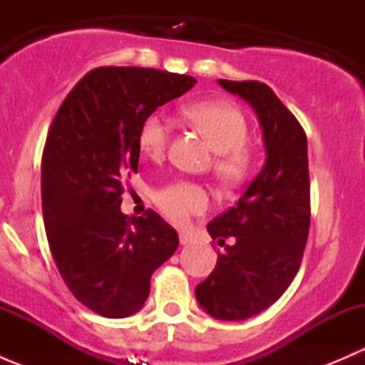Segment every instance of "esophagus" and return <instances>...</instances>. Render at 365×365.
Returning a JSON list of instances; mask_svg holds the SVG:
<instances>
[{
  "label": "esophagus",
  "mask_w": 365,
  "mask_h": 365,
  "mask_svg": "<svg viewBox=\"0 0 365 365\" xmlns=\"http://www.w3.org/2000/svg\"><path fill=\"white\" fill-rule=\"evenodd\" d=\"M192 242H194L192 235L180 233V244H182V245H189V244H192Z\"/></svg>",
  "instance_id": "esophagus-1"
}]
</instances>
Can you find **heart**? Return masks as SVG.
<instances>
[{"mask_svg":"<svg viewBox=\"0 0 365 365\" xmlns=\"http://www.w3.org/2000/svg\"><path fill=\"white\" fill-rule=\"evenodd\" d=\"M187 120L205 135L215 150L213 173L226 185L242 183L252 171L254 157L245 145L249 134L244 113L227 102H197L183 109ZM171 139V125L160 113H152L141 121L138 145L146 157L159 160L165 155ZM160 212L175 224H185L192 215L203 213L210 205L208 192L200 183L173 182L155 194Z\"/></svg>","mask_w":365,"mask_h":365,"instance_id":"1","label":"heart"}]
</instances>
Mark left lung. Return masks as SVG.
<instances>
[{
	"label": "left lung",
	"instance_id": "8db88e82",
	"mask_svg": "<svg viewBox=\"0 0 365 365\" xmlns=\"http://www.w3.org/2000/svg\"><path fill=\"white\" fill-rule=\"evenodd\" d=\"M219 84L252 106L267 160L237 206L206 226L224 254L197 284L196 298L213 318L240 322L275 304L300 268L311 224L307 138L267 84L227 79Z\"/></svg>",
	"mask_w": 365,
	"mask_h": 365
}]
</instances>
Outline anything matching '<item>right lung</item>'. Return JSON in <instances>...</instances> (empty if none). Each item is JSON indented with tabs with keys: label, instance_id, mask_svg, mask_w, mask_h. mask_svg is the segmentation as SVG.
Here are the masks:
<instances>
[{
	"label": "right lung",
	"instance_id": "1",
	"mask_svg": "<svg viewBox=\"0 0 365 365\" xmlns=\"http://www.w3.org/2000/svg\"><path fill=\"white\" fill-rule=\"evenodd\" d=\"M194 83L155 68H93L47 132L42 212L51 254L72 295L106 318L138 312L152 274L178 247L159 213L134 219L120 205L125 180L138 171L141 121Z\"/></svg>",
	"mask_w": 365,
	"mask_h": 365
}]
</instances>
